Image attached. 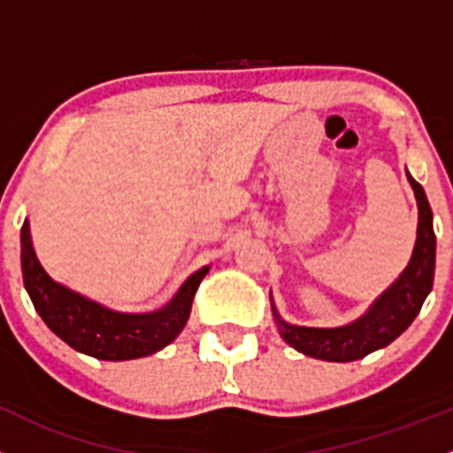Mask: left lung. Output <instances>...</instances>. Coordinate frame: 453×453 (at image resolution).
<instances>
[{
  "mask_svg": "<svg viewBox=\"0 0 453 453\" xmlns=\"http://www.w3.org/2000/svg\"><path fill=\"white\" fill-rule=\"evenodd\" d=\"M407 173V170H405ZM416 205H418V236L410 263L396 280L372 303L370 310L354 323L343 327H305L292 325L279 314L272 301L276 327L289 348L305 357L329 363H349L367 357L380 348H388L394 338L401 336L411 320L418 316L425 298L432 292L434 267H436V234L434 214L425 196L423 186L407 173ZM272 298V296H270Z\"/></svg>",
  "mask_w": 453,
  "mask_h": 453,
  "instance_id": "left-lung-1",
  "label": "left lung"
}]
</instances>
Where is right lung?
Segmentation results:
<instances>
[{
    "label": "right lung",
    "mask_w": 453,
    "mask_h": 453,
    "mask_svg": "<svg viewBox=\"0 0 453 453\" xmlns=\"http://www.w3.org/2000/svg\"><path fill=\"white\" fill-rule=\"evenodd\" d=\"M208 270L195 272L161 310L128 314L52 279L35 254L30 223L21 227V274L35 310L64 343L99 361H133L173 343L190 319L192 298Z\"/></svg>",
    "instance_id": "obj_1"
}]
</instances>
